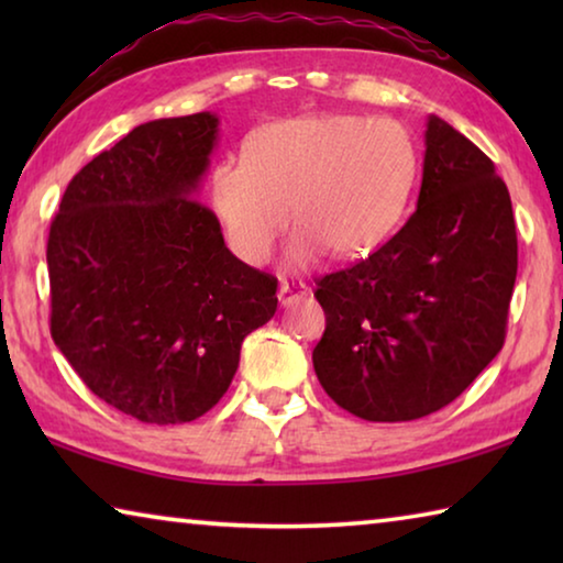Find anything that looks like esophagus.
<instances>
[{
	"label": "esophagus",
	"instance_id": "obj_1",
	"mask_svg": "<svg viewBox=\"0 0 563 563\" xmlns=\"http://www.w3.org/2000/svg\"><path fill=\"white\" fill-rule=\"evenodd\" d=\"M310 292V288L305 283H280V288H278V298H280V305H292V302H298V300H302L305 295Z\"/></svg>",
	"mask_w": 563,
	"mask_h": 563
}]
</instances>
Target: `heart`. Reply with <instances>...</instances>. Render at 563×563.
Listing matches in <instances>:
<instances>
[{"instance_id": "obj_1", "label": "heart", "mask_w": 563, "mask_h": 563, "mask_svg": "<svg viewBox=\"0 0 563 563\" xmlns=\"http://www.w3.org/2000/svg\"><path fill=\"white\" fill-rule=\"evenodd\" d=\"M417 174L419 146L405 123L310 113L255 131L243 164L213 168L208 198L231 251L251 265L271 258L288 211L290 261L302 268L322 251L350 261L383 245Z\"/></svg>"}]
</instances>
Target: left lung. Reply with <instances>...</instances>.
<instances>
[{
  "instance_id": "obj_1",
  "label": "left lung",
  "mask_w": 563,
  "mask_h": 563,
  "mask_svg": "<svg viewBox=\"0 0 563 563\" xmlns=\"http://www.w3.org/2000/svg\"><path fill=\"white\" fill-rule=\"evenodd\" d=\"M415 213L352 268L318 280L312 365L367 422H409L460 397L507 338L517 225L492 158L440 117L424 131Z\"/></svg>"
}]
</instances>
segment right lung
I'll return each instance as SVG.
<instances>
[{"mask_svg": "<svg viewBox=\"0 0 563 563\" xmlns=\"http://www.w3.org/2000/svg\"><path fill=\"white\" fill-rule=\"evenodd\" d=\"M218 119L141 123L66 186L46 243L52 338L93 395L146 424L218 405L278 278L228 251L196 201Z\"/></svg>", "mask_w": 563, "mask_h": 563, "instance_id": "1", "label": "right lung"}]
</instances>
